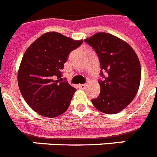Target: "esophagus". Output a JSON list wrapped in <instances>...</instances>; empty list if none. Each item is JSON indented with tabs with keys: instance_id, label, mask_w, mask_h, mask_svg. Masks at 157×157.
<instances>
[{
	"instance_id": "1",
	"label": "esophagus",
	"mask_w": 157,
	"mask_h": 157,
	"mask_svg": "<svg viewBox=\"0 0 157 157\" xmlns=\"http://www.w3.org/2000/svg\"><path fill=\"white\" fill-rule=\"evenodd\" d=\"M86 84H79V85L78 86V88H80V89H85V87H86Z\"/></svg>"
}]
</instances>
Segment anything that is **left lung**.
Listing matches in <instances>:
<instances>
[{
    "label": "left lung",
    "mask_w": 157,
    "mask_h": 157,
    "mask_svg": "<svg viewBox=\"0 0 157 157\" xmlns=\"http://www.w3.org/2000/svg\"><path fill=\"white\" fill-rule=\"evenodd\" d=\"M85 42L96 52L101 65L98 81L101 92L92 103L107 114L121 112L133 100L138 91L141 68L136 52L128 43L105 33H98ZM106 71L104 76L102 71Z\"/></svg>",
    "instance_id": "1"
}]
</instances>
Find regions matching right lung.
I'll use <instances>...</instances> for the list:
<instances>
[{"label":"right lung","instance_id":"right-lung-1","mask_svg":"<svg viewBox=\"0 0 157 157\" xmlns=\"http://www.w3.org/2000/svg\"><path fill=\"white\" fill-rule=\"evenodd\" d=\"M82 42L49 32L25 52L17 75L19 88L28 105L43 117H56L68 109L76 89L59 81L61 71L70 52Z\"/></svg>","mask_w":157,"mask_h":157}]
</instances>
